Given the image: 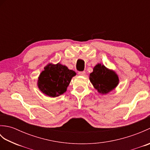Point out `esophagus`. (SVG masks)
Masks as SVG:
<instances>
[{
    "instance_id": "1",
    "label": "esophagus",
    "mask_w": 150,
    "mask_h": 150,
    "mask_svg": "<svg viewBox=\"0 0 150 150\" xmlns=\"http://www.w3.org/2000/svg\"><path fill=\"white\" fill-rule=\"evenodd\" d=\"M78 74L79 75H81V76H84L86 75V72L84 71H79L78 73Z\"/></svg>"
}]
</instances>
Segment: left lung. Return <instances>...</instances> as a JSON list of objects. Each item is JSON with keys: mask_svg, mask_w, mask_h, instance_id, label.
<instances>
[{"mask_svg": "<svg viewBox=\"0 0 150 150\" xmlns=\"http://www.w3.org/2000/svg\"><path fill=\"white\" fill-rule=\"evenodd\" d=\"M90 80L98 93L107 94L119 84V79L117 73L101 64H97L90 74Z\"/></svg>", "mask_w": 150, "mask_h": 150, "instance_id": "left-lung-1", "label": "left lung"}]
</instances>
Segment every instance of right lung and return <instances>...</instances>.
Returning <instances> with one entry per match:
<instances>
[{
	"label": "right lung",
	"instance_id": "obj_1",
	"mask_svg": "<svg viewBox=\"0 0 150 150\" xmlns=\"http://www.w3.org/2000/svg\"><path fill=\"white\" fill-rule=\"evenodd\" d=\"M75 75L74 71L61 64H48L40 73L38 79V87L47 96L59 97L66 91L72 77Z\"/></svg>",
	"mask_w": 150,
	"mask_h": 150
}]
</instances>
